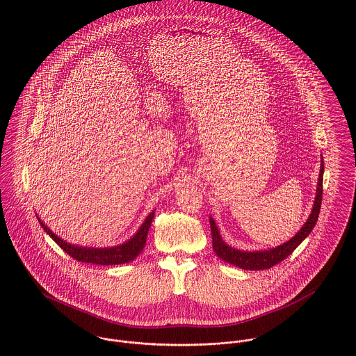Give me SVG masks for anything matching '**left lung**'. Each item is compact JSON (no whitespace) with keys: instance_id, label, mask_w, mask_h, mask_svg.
Wrapping results in <instances>:
<instances>
[{"instance_id":"8db88e82","label":"left lung","mask_w":356,"mask_h":356,"mask_svg":"<svg viewBox=\"0 0 356 356\" xmlns=\"http://www.w3.org/2000/svg\"><path fill=\"white\" fill-rule=\"evenodd\" d=\"M322 181H323V159L321 157V171H319V178H318L314 207L311 209L308 219L302 226V229L289 241H286L275 248L263 250V251H252V252L251 251H240V250H236V248L227 245L223 241V238L216 227L215 220L209 216L213 252L218 254V257H220L222 260H225L233 266H237L240 268H244V270H264V268H270V267L275 266L277 263L282 261L303 243V240H305L307 236L312 232V229L318 220V215H319V209H321V204H322Z\"/></svg>"}]
</instances>
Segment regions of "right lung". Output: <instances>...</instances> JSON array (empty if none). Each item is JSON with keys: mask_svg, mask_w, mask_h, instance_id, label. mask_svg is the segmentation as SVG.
Wrapping results in <instances>:
<instances>
[{"mask_svg": "<svg viewBox=\"0 0 356 356\" xmlns=\"http://www.w3.org/2000/svg\"><path fill=\"white\" fill-rule=\"evenodd\" d=\"M153 216H154V209L147 216L144 223L140 226L137 233L127 240L126 243L115 247H106V248H93V247H83V245H74L63 238L57 237L51 229L41 220V218L37 215L38 222L41 223L42 229L51 236L53 241L70 256H72L75 260L82 261V263H93V264H100V266H115V264H124L131 260H134L140 252L143 251L145 243H147V236L152 223Z\"/></svg>", "mask_w": 356, "mask_h": 356, "instance_id": "1", "label": "right lung"}]
</instances>
